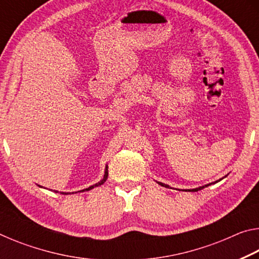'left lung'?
Returning a JSON list of instances; mask_svg holds the SVG:
<instances>
[{
  "instance_id": "left-lung-1",
  "label": "left lung",
  "mask_w": 259,
  "mask_h": 259,
  "mask_svg": "<svg viewBox=\"0 0 259 259\" xmlns=\"http://www.w3.org/2000/svg\"><path fill=\"white\" fill-rule=\"evenodd\" d=\"M219 181H221V179H219ZM219 181H216L214 183H217V182H219ZM159 183V185H161V186H163V187H169V185H165V184H163V183H160V182H157ZM213 183V184H214ZM209 185H211V184H208V185H204V186H201V187H198V188H193V190H188L190 192H198V191H200V190H202V188H204V187H207V186H209Z\"/></svg>"
}]
</instances>
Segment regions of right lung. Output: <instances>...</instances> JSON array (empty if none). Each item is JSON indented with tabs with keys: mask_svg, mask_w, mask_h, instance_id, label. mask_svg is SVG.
I'll list each match as a JSON object with an SVG mask.
<instances>
[{
	"mask_svg": "<svg viewBox=\"0 0 259 259\" xmlns=\"http://www.w3.org/2000/svg\"><path fill=\"white\" fill-rule=\"evenodd\" d=\"M107 177H108V166L106 165V169H105V175H104V177H103V179L100 182H98L97 184H95V185H93V186H90V187H88V188H85V190H82V191H80V192H84V191H90V190H93L94 187H97V186H100V185H103V184L106 182V179H107ZM56 193H57V191H55ZM61 194H66V193H61ZM68 194V193H67Z\"/></svg>",
	"mask_w": 259,
	"mask_h": 259,
	"instance_id": "right-lung-1",
	"label": "right lung"
}]
</instances>
